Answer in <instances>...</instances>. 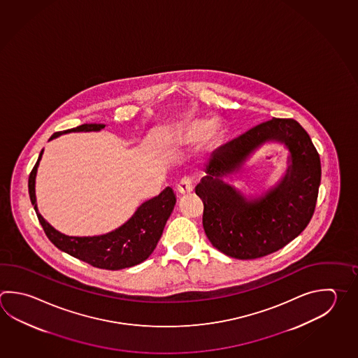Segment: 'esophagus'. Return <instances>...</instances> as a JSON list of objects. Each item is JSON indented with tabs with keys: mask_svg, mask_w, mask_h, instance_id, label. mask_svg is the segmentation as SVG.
I'll use <instances>...</instances> for the list:
<instances>
[{
	"mask_svg": "<svg viewBox=\"0 0 358 358\" xmlns=\"http://www.w3.org/2000/svg\"><path fill=\"white\" fill-rule=\"evenodd\" d=\"M177 189L181 195H189L192 191H194V181L189 178V177H185L182 178L180 183L177 185Z\"/></svg>",
	"mask_w": 358,
	"mask_h": 358,
	"instance_id": "obj_1",
	"label": "esophagus"
}]
</instances>
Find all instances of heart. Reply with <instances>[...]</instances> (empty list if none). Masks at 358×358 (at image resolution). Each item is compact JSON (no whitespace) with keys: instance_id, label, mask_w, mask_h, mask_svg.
Wrapping results in <instances>:
<instances>
[{"instance_id":"obj_1","label":"heart","mask_w":358,"mask_h":358,"mask_svg":"<svg viewBox=\"0 0 358 358\" xmlns=\"http://www.w3.org/2000/svg\"><path fill=\"white\" fill-rule=\"evenodd\" d=\"M222 128L217 122H208L203 120L191 122L183 128L181 139L186 143H196L203 141L205 147H216L222 139Z\"/></svg>"}]
</instances>
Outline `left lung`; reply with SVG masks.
I'll return each instance as SVG.
<instances>
[{"instance_id": "left-lung-1", "label": "left lung", "mask_w": 358, "mask_h": 358, "mask_svg": "<svg viewBox=\"0 0 358 358\" xmlns=\"http://www.w3.org/2000/svg\"><path fill=\"white\" fill-rule=\"evenodd\" d=\"M285 142L292 153L288 173L266 196L247 201L223 182L264 142ZM196 186L203 203L205 234L216 250L236 259H255L283 248L310 222L322 177L320 157L305 129L294 119L273 117L227 143L206 166Z\"/></svg>"}]
</instances>
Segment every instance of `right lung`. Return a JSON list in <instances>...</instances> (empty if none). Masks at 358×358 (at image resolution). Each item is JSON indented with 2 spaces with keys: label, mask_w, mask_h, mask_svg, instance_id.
<instances>
[{
  "label": "right lung",
  "mask_w": 358,
  "mask_h": 358,
  "mask_svg": "<svg viewBox=\"0 0 358 358\" xmlns=\"http://www.w3.org/2000/svg\"><path fill=\"white\" fill-rule=\"evenodd\" d=\"M103 128V124H83L57 131L50 139L71 131H99ZM41 155L43 150L29 176V195L45 236L58 250L97 268L113 271L142 264L152 255L175 208L173 189L167 187L155 199L142 203L127 223L111 233L97 236H64L44 220L35 203V175Z\"/></svg>",
  "instance_id": "add662e5"
}]
</instances>
